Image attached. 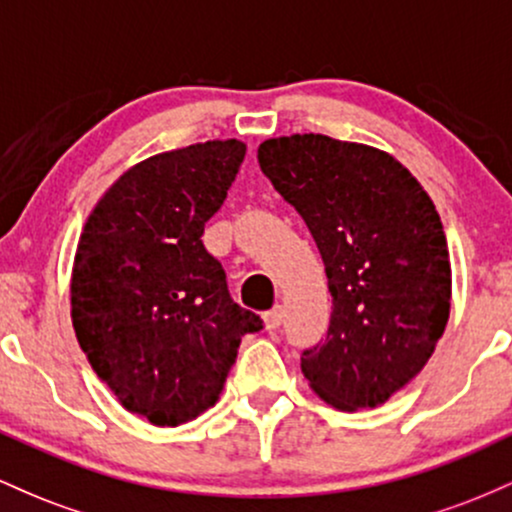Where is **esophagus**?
Masks as SVG:
<instances>
[{
	"label": "esophagus",
	"mask_w": 512,
	"mask_h": 512,
	"mask_svg": "<svg viewBox=\"0 0 512 512\" xmlns=\"http://www.w3.org/2000/svg\"><path fill=\"white\" fill-rule=\"evenodd\" d=\"M281 322H284V310H281V305H274L272 310L264 313V325H267V330H279Z\"/></svg>",
	"instance_id": "1"
}]
</instances>
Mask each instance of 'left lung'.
Instances as JSON below:
<instances>
[{"label": "left lung", "mask_w": 512, "mask_h": 512, "mask_svg": "<svg viewBox=\"0 0 512 512\" xmlns=\"http://www.w3.org/2000/svg\"><path fill=\"white\" fill-rule=\"evenodd\" d=\"M262 173L301 214L332 293L327 337L301 354L342 411L378 407L421 373L450 317V255L431 197L397 158L325 134L267 139Z\"/></svg>", "instance_id": "8db88e82"}]
</instances>
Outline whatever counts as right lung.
<instances>
[{
	"label": "right lung",
	"instance_id": "1",
	"mask_svg": "<svg viewBox=\"0 0 512 512\" xmlns=\"http://www.w3.org/2000/svg\"><path fill=\"white\" fill-rule=\"evenodd\" d=\"M243 158L238 139L146 158L105 192L79 238L76 339L122 407L156 426L214 407L240 339L262 330L202 243Z\"/></svg>",
	"mask_w": 512,
	"mask_h": 512
}]
</instances>
